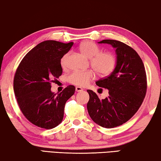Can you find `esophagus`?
Listing matches in <instances>:
<instances>
[{
    "instance_id": "34e87169",
    "label": "esophagus",
    "mask_w": 161,
    "mask_h": 161,
    "mask_svg": "<svg viewBox=\"0 0 161 161\" xmlns=\"http://www.w3.org/2000/svg\"><path fill=\"white\" fill-rule=\"evenodd\" d=\"M75 91H77V92H81V91H83V89L81 88V87L77 86V87H75Z\"/></svg>"
}]
</instances>
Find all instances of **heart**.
<instances>
[{"instance_id":"obj_1","label":"heart","mask_w":161,"mask_h":161,"mask_svg":"<svg viewBox=\"0 0 161 161\" xmlns=\"http://www.w3.org/2000/svg\"><path fill=\"white\" fill-rule=\"evenodd\" d=\"M81 54L91 58V65L98 75L105 77L114 70L117 64V58L113 53L109 52H101L100 47L91 41H86L78 47ZM69 54L66 53L61 59V66L65 68ZM95 77V72L92 70L85 71H75L68 79L70 83L79 86H86Z\"/></svg>"}]
</instances>
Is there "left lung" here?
<instances>
[{
  "label": "left lung",
  "instance_id": "left-lung-1",
  "mask_svg": "<svg viewBox=\"0 0 161 161\" xmlns=\"http://www.w3.org/2000/svg\"><path fill=\"white\" fill-rule=\"evenodd\" d=\"M98 43L115 48L117 64L110 75L96 82L100 88L108 89L109 96L100 100L95 92L88 90L87 109L94 122L114 128L130 119L142 105L147 90L146 70L137 52L126 44L113 39Z\"/></svg>",
  "mask_w": 161,
  "mask_h": 161
}]
</instances>
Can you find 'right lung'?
I'll return each instance as SVG.
<instances>
[{
    "instance_id": "right-lung-1",
    "label": "right lung",
    "mask_w": 161,
    "mask_h": 161,
    "mask_svg": "<svg viewBox=\"0 0 161 161\" xmlns=\"http://www.w3.org/2000/svg\"><path fill=\"white\" fill-rule=\"evenodd\" d=\"M73 44L42 42L25 56L16 70L13 88L17 102L26 119L39 127L57 126L63 120L65 104L74 94L73 86H67L58 95L51 91L53 79L63 72L61 59Z\"/></svg>"
}]
</instances>
